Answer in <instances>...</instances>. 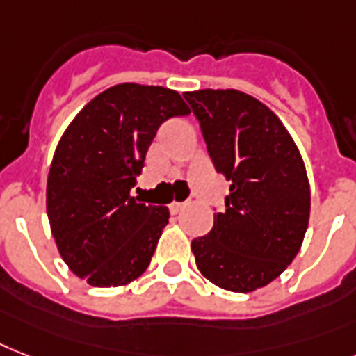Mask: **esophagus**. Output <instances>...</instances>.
<instances>
[{"mask_svg":"<svg viewBox=\"0 0 356 356\" xmlns=\"http://www.w3.org/2000/svg\"><path fill=\"white\" fill-rule=\"evenodd\" d=\"M184 207H186V203H177V201H175V203L170 204V212H172V213H179V212H181V210H183Z\"/></svg>","mask_w":356,"mask_h":356,"instance_id":"obj_1","label":"esophagus"}]
</instances>
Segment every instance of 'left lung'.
I'll list each match as a JSON object with an SVG mask.
<instances>
[{
  "label": "left lung",
  "mask_w": 356,
  "mask_h": 356,
  "mask_svg": "<svg viewBox=\"0 0 356 356\" xmlns=\"http://www.w3.org/2000/svg\"><path fill=\"white\" fill-rule=\"evenodd\" d=\"M207 152L230 183L207 236L192 241L204 278L232 293L276 280L302 247L311 190L293 137L280 118L236 89L184 93Z\"/></svg>",
  "instance_id": "1"
}]
</instances>
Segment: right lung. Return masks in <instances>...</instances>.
I'll return each mask as SVG.
<instances>
[{"mask_svg": "<svg viewBox=\"0 0 356 356\" xmlns=\"http://www.w3.org/2000/svg\"><path fill=\"white\" fill-rule=\"evenodd\" d=\"M188 113L177 91L118 83L60 138L47 179L49 223L63 261L89 285H126L148 268L170 212L131 197V188L161 124Z\"/></svg>", "mask_w": 356, "mask_h": 356, "instance_id": "1", "label": "right lung"}]
</instances>
